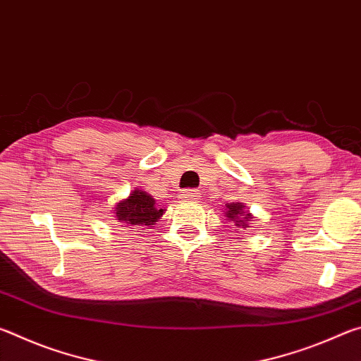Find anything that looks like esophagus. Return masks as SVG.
<instances>
[{"label":"esophagus","instance_id":"1","mask_svg":"<svg viewBox=\"0 0 361 361\" xmlns=\"http://www.w3.org/2000/svg\"><path fill=\"white\" fill-rule=\"evenodd\" d=\"M180 197L186 199V200H194L199 197V192L195 191V189H185V191L180 192Z\"/></svg>","mask_w":361,"mask_h":361}]
</instances>
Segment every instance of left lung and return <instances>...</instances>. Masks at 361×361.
<instances>
[{
    "instance_id": "8db88e82",
    "label": "left lung",
    "mask_w": 361,
    "mask_h": 361,
    "mask_svg": "<svg viewBox=\"0 0 361 361\" xmlns=\"http://www.w3.org/2000/svg\"><path fill=\"white\" fill-rule=\"evenodd\" d=\"M224 216L232 221L235 228H250V221H253V215L242 202H231L224 205Z\"/></svg>"
}]
</instances>
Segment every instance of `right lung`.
Here are the masks:
<instances>
[{
	"label": "right lung",
	"mask_w": 361,
	"mask_h": 361,
	"mask_svg": "<svg viewBox=\"0 0 361 361\" xmlns=\"http://www.w3.org/2000/svg\"><path fill=\"white\" fill-rule=\"evenodd\" d=\"M113 213L119 223L129 228H142L149 229L161 219L166 213L164 209H157L156 200L148 192L135 188L129 197L121 199L113 207Z\"/></svg>",
	"instance_id": "add662e5"
}]
</instances>
